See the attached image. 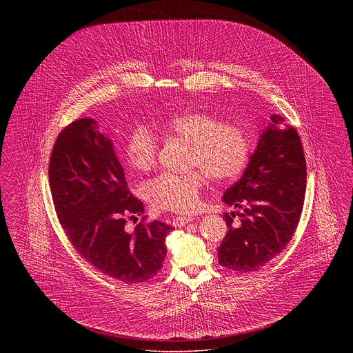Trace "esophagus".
Segmentation results:
<instances>
[{
  "mask_svg": "<svg viewBox=\"0 0 353 353\" xmlns=\"http://www.w3.org/2000/svg\"><path fill=\"white\" fill-rule=\"evenodd\" d=\"M190 221H193V217L192 216H179V217H175L172 220V225L176 228V227H183L186 224H189Z\"/></svg>",
  "mask_w": 353,
  "mask_h": 353,
  "instance_id": "1",
  "label": "esophagus"
}]
</instances>
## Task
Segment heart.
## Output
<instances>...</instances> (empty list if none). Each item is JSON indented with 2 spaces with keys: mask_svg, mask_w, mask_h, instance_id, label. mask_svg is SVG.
I'll return each instance as SVG.
<instances>
[{
  "mask_svg": "<svg viewBox=\"0 0 353 353\" xmlns=\"http://www.w3.org/2000/svg\"><path fill=\"white\" fill-rule=\"evenodd\" d=\"M159 130L192 147L188 175L161 174L145 186V194L156 210L192 212L201 200L206 174L212 181L224 183L238 179L246 170L252 143L248 133L236 125L202 111H188L168 118ZM128 164L139 171L151 170L157 157V140L150 129L136 128L125 145Z\"/></svg>",
  "mask_w": 353,
  "mask_h": 353,
  "instance_id": "b5f03b06",
  "label": "heart"
}]
</instances>
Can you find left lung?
Wrapping results in <instances>:
<instances>
[{"label": "left lung", "mask_w": 353, "mask_h": 353, "mask_svg": "<svg viewBox=\"0 0 353 353\" xmlns=\"http://www.w3.org/2000/svg\"><path fill=\"white\" fill-rule=\"evenodd\" d=\"M305 181L301 137L273 114L242 178L223 196V202L242 212L224 214L228 231L217 249L219 263L235 272H255L283 252L301 220ZM235 214L240 216L236 223Z\"/></svg>", "instance_id": "left-lung-1"}]
</instances>
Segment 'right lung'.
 <instances>
[{
    "label": "right lung",
    "mask_w": 353,
    "mask_h": 353,
    "mask_svg": "<svg viewBox=\"0 0 353 353\" xmlns=\"http://www.w3.org/2000/svg\"><path fill=\"white\" fill-rule=\"evenodd\" d=\"M51 197L58 220L76 252L108 277L137 284L153 279L167 254L172 227L126 220L144 213L128 189L112 141L94 118H80L57 137L49 164Z\"/></svg>",
    "instance_id": "add662e5"
}]
</instances>
